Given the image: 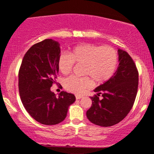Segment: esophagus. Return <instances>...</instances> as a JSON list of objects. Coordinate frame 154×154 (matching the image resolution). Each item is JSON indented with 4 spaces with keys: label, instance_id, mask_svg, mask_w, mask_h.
I'll return each instance as SVG.
<instances>
[{
    "label": "esophagus",
    "instance_id": "obj_1",
    "mask_svg": "<svg viewBox=\"0 0 154 154\" xmlns=\"http://www.w3.org/2000/svg\"><path fill=\"white\" fill-rule=\"evenodd\" d=\"M75 97H76V99H82V98H83V96H80V95H76Z\"/></svg>",
    "mask_w": 154,
    "mask_h": 154
}]
</instances>
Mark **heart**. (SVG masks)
<instances>
[{
    "mask_svg": "<svg viewBox=\"0 0 154 154\" xmlns=\"http://www.w3.org/2000/svg\"><path fill=\"white\" fill-rule=\"evenodd\" d=\"M74 63L82 64V74L90 76L96 83L102 84L114 74L118 63V54L115 49L109 46L81 44L74 47L69 54L63 53L59 56L58 69L64 75L71 73ZM91 79L88 76H71L64 80L63 86L68 91L80 94L93 85L94 81Z\"/></svg>",
    "mask_w": 154,
    "mask_h": 154,
    "instance_id": "b5f03b06",
    "label": "heart"
}]
</instances>
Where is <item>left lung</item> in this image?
Returning <instances> with one entry per match:
<instances>
[{
  "mask_svg": "<svg viewBox=\"0 0 154 154\" xmlns=\"http://www.w3.org/2000/svg\"><path fill=\"white\" fill-rule=\"evenodd\" d=\"M119 65L109 80L94 89L92 105L86 112L93 124L104 127L121 122L133 107L138 88V71L134 60L118 49ZM102 99L99 98L100 94Z\"/></svg>",
  "mask_w": 154,
  "mask_h": 154,
  "instance_id": "obj_1",
  "label": "left lung"
}]
</instances>
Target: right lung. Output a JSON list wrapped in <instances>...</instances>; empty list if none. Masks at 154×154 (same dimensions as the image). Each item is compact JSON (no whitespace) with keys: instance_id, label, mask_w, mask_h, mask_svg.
I'll list each match as a JSON object with an SVG mask.
<instances>
[{"instance_id":"1","label":"right lung","mask_w":154,"mask_h":154,"mask_svg":"<svg viewBox=\"0 0 154 154\" xmlns=\"http://www.w3.org/2000/svg\"><path fill=\"white\" fill-rule=\"evenodd\" d=\"M60 53L58 42L44 40L27 51L19 70L22 103L30 116L42 124L62 122L69 107L75 102L74 94L61 91L56 97L50 90L58 73Z\"/></svg>"}]
</instances>
